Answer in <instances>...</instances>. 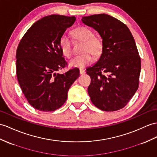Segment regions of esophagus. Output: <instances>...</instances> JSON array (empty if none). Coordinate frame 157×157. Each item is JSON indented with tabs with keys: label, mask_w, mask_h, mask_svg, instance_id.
<instances>
[{
	"label": "esophagus",
	"mask_w": 157,
	"mask_h": 157,
	"mask_svg": "<svg viewBox=\"0 0 157 157\" xmlns=\"http://www.w3.org/2000/svg\"><path fill=\"white\" fill-rule=\"evenodd\" d=\"M79 72H80V74H81V75H83V74L85 73V71L84 69H82V68H80Z\"/></svg>",
	"instance_id": "esophagus-1"
}]
</instances>
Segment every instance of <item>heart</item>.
I'll list each match as a JSON object with an SVG mask.
<instances>
[{
    "label": "heart",
    "mask_w": 157,
    "mask_h": 157,
    "mask_svg": "<svg viewBox=\"0 0 157 157\" xmlns=\"http://www.w3.org/2000/svg\"><path fill=\"white\" fill-rule=\"evenodd\" d=\"M72 36L76 40L83 42L81 50V55L76 56L70 62L71 67L84 68L89 64L93 60V55L94 57L100 56L103 51L104 44L100 36L94 35L93 30L86 26H78L71 32ZM59 47L63 55L67 58L72 56L71 43L68 37L62 36L59 41Z\"/></svg>",
    "instance_id": "heart-1"
}]
</instances>
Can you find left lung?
<instances>
[{"label": "left lung", "mask_w": 157, "mask_h": 157, "mask_svg": "<svg viewBox=\"0 0 157 157\" xmlns=\"http://www.w3.org/2000/svg\"><path fill=\"white\" fill-rule=\"evenodd\" d=\"M82 21L97 30L104 44L97 63L86 68L90 100L104 111L123 109L139 84L141 62L132 34L123 22L106 14L84 17Z\"/></svg>", "instance_id": "8db88e82"}]
</instances>
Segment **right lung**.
I'll return each instance as SVG.
<instances>
[{
	"mask_svg": "<svg viewBox=\"0 0 157 157\" xmlns=\"http://www.w3.org/2000/svg\"><path fill=\"white\" fill-rule=\"evenodd\" d=\"M75 17L52 14L30 26L17 50V76L22 93L34 109L54 111L66 102L68 89L79 76L74 68L64 74L57 71L67 66L59 41Z\"/></svg>",
	"mask_w": 157,
	"mask_h": 157,
	"instance_id": "obj_1",
	"label": "right lung"
}]
</instances>
